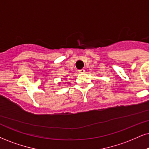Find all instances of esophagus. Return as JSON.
Masks as SVG:
<instances>
[{"label":"esophagus","instance_id":"obj_1","mask_svg":"<svg viewBox=\"0 0 149 149\" xmlns=\"http://www.w3.org/2000/svg\"><path fill=\"white\" fill-rule=\"evenodd\" d=\"M79 72L81 73V74H84V73L85 72V70L81 69V70H79Z\"/></svg>","mask_w":149,"mask_h":149}]
</instances>
